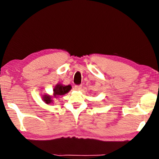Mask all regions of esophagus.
<instances>
[{
	"mask_svg": "<svg viewBox=\"0 0 159 159\" xmlns=\"http://www.w3.org/2000/svg\"><path fill=\"white\" fill-rule=\"evenodd\" d=\"M81 85H75L74 86V90H77V91H79V90H80V89H81Z\"/></svg>",
	"mask_w": 159,
	"mask_h": 159,
	"instance_id": "esophagus-1",
	"label": "esophagus"
}]
</instances>
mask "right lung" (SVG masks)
<instances>
[{"label":"right lung","instance_id":"add662e5","mask_svg":"<svg viewBox=\"0 0 159 159\" xmlns=\"http://www.w3.org/2000/svg\"><path fill=\"white\" fill-rule=\"evenodd\" d=\"M71 89V86L70 85H64L61 83L55 86L53 88V94L52 95H48V94H44L42 95V99L45 103L46 104H53L55 102V99H57L59 97L62 96L65 94L68 93Z\"/></svg>","mask_w":159,"mask_h":159}]
</instances>
